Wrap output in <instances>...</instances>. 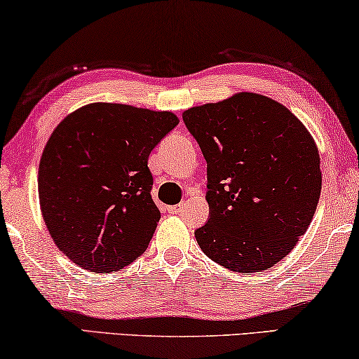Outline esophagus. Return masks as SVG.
<instances>
[{"instance_id": "obj_1", "label": "esophagus", "mask_w": 359, "mask_h": 359, "mask_svg": "<svg viewBox=\"0 0 359 359\" xmlns=\"http://www.w3.org/2000/svg\"><path fill=\"white\" fill-rule=\"evenodd\" d=\"M182 208H184L182 205H174V206H168V211H169V213H172V215H177L182 211Z\"/></svg>"}]
</instances>
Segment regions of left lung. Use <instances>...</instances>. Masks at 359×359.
<instances>
[{
	"instance_id": "1",
	"label": "left lung",
	"mask_w": 359,
	"mask_h": 359,
	"mask_svg": "<svg viewBox=\"0 0 359 359\" xmlns=\"http://www.w3.org/2000/svg\"><path fill=\"white\" fill-rule=\"evenodd\" d=\"M206 159L210 219L200 249L231 271L270 269L309 228L322 189L309 131L285 105L239 93L182 114Z\"/></svg>"
}]
</instances>
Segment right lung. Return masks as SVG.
Segmentation results:
<instances>
[{
	"instance_id": "1",
	"label": "right lung",
	"mask_w": 359,
	"mask_h": 359,
	"mask_svg": "<svg viewBox=\"0 0 359 359\" xmlns=\"http://www.w3.org/2000/svg\"><path fill=\"white\" fill-rule=\"evenodd\" d=\"M177 123L172 112L95 102L53 130L39 164L40 210L81 269L110 273L148 249L161 218L148 158Z\"/></svg>"
}]
</instances>
